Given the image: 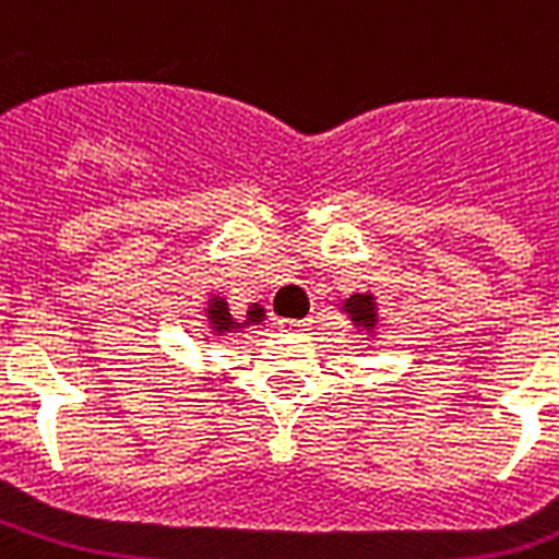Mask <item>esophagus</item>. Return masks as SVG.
Masks as SVG:
<instances>
[{
  "instance_id": "esophagus-1",
  "label": "esophagus",
  "mask_w": 559,
  "mask_h": 559,
  "mask_svg": "<svg viewBox=\"0 0 559 559\" xmlns=\"http://www.w3.org/2000/svg\"><path fill=\"white\" fill-rule=\"evenodd\" d=\"M281 331H305L307 322H298V319H278Z\"/></svg>"
}]
</instances>
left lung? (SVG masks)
I'll return each mask as SVG.
<instances>
[{"instance_id":"left-lung-1","label":"left lung","mask_w":559,"mask_h":559,"mask_svg":"<svg viewBox=\"0 0 559 559\" xmlns=\"http://www.w3.org/2000/svg\"><path fill=\"white\" fill-rule=\"evenodd\" d=\"M345 313L350 316V322L366 328V331H373V324H377V310H373L371 296H350L345 301Z\"/></svg>"}]
</instances>
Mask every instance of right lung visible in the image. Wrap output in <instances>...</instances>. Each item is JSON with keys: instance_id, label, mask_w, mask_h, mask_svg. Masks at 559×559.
I'll return each instance as SVG.
<instances>
[{"instance_id": "right-lung-1", "label": "right lung", "mask_w": 559, "mask_h": 559, "mask_svg": "<svg viewBox=\"0 0 559 559\" xmlns=\"http://www.w3.org/2000/svg\"><path fill=\"white\" fill-rule=\"evenodd\" d=\"M205 316H209L211 328H214V336H226L231 331H240L246 324H258L263 319V307L252 305L249 307V313H246L243 322H235L231 313H228V305L223 298H211L209 307H205Z\"/></svg>"}]
</instances>
